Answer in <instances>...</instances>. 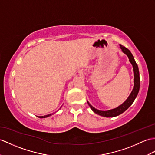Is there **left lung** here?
Returning a JSON list of instances; mask_svg holds the SVG:
<instances>
[{
    "mask_svg": "<svg viewBox=\"0 0 155 155\" xmlns=\"http://www.w3.org/2000/svg\"><path fill=\"white\" fill-rule=\"evenodd\" d=\"M120 45V48L121 49L122 52L125 53V55L127 56L129 58V62L131 63L133 66V70H134V88H133L131 94H129L128 98L126 99V100L123 103L121 104V105L119 106L118 107H116V108L111 109L110 110H106V111H102V110H99L98 109H96L95 107H93L89 102L87 100L88 104L89 105L90 107L92 109V110L94 111V113L96 114L100 115V116H103V117H116L120 115L121 114L124 113L125 110H127L129 106H131L133 102H134L135 99L136 98L137 96L139 91V88H140V78H139V68L137 64L135 61L134 59V57L133 56L132 53L131 51H129L128 49L125 48L124 46L121 45V44Z\"/></svg>",
    "mask_w": 155,
    "mask_h": 155,
    "instance_id": "8db88e82",
    "label": "left lung"
}]
</instances>
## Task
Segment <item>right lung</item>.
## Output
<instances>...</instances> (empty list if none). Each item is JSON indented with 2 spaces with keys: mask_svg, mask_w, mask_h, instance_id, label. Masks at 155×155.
<instances>
[{
  "mask_svg": "<svg viewBox=\"0 0 155 155\" xmlns=\"http://www.w3.org/2000/svg\"><path fill=\"white\" fill-rule=\"evenodd\" d=\"M55 113H53V114H55ZM53 114H48V115H46V116H38V117H39V118H45V117H48L49 116H51V115H53Z\"/></svg>",
  "mask_w": 155,
  "mask_h": 155,
  "instance_id": "obj_1",
  "label": "right lung"
}]
</instances>
